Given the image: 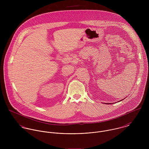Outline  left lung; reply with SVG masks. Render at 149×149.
I'll use <instances>...</instances> for the list:
<instances>
[{
    "instance_id": "8db88e82",
    "label": "left lung",
    "mask_w": 149,
    "mask_h": 149,
    "mask_svg": "<svg viewBox=\"0 0 149 149\" xmlns=\"http://www.w3.org/2000/svg\"><path fill=\"white\" fill-rule=\"evenodd\" d=\"M122 100H123V99H122ZM122 100H120V101H119V102H121V101H122ZM105 104H112V103H105Z\"/></svg>"
}]
</instances>
